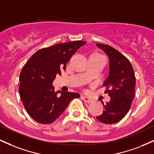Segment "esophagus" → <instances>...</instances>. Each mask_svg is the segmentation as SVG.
Returning a JSON list of instances; mask_svg holds the SVG:
<instances>
[{
	"mask_svg": "<svg viewBox=\"0 0 154 154\" xmlns=\"http://www.w3.org/2000/svg\"><path fill=\"white\" fill-rule=\"evenodd\" d=\"M81 98H82L85 102H86V103H90L93 102V99H92V98H91L88 96H85V95H82V96H81Z\"/></svg>",
	"mask_w": 154,
	"mask_h": 154,
	"instance_id": "obj_1",
	"label": "esophagus"
}]
</instances>
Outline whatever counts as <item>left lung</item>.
Listing matches in <instances>:
<instances>
[{"instance_id": "1", "label": "left lung", "mask_w": 154, "mask_h": 154, "mask_svg": "<svg viewBox=\"0 0 154 154\" xmlns=\"http://www.w3.org/2000/svg\"><path fill=\"white\" fill-rule=\"evenodd\" d=\"M96 46L109 59V75L103 86L111 97L109 102H102L103 114L96 118L104 124L116 123L128 114L135 97V72L130 61L114 48L103 44H96Z\"/></svg>"}]
</instances>
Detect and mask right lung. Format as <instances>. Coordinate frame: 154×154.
Returning <instances> with one entry per match:
<instances>
[{"label":"right lung","instance_id":"add662e5","mask_svg":"<svg viewBox=\"0 0 154 154\" xmlns=\"http://www.w3.org/2000/svg\"><path fill=\"white\" fill-rule=\"evenodd\" d=\"M86 42H68L40 49L23 67L19 76V95L26 112L41 124L52 123L66 109L77 93L61 92L58 95L53 82L66 69V63Z\"/></svg>","mask_w":154,"mask_h":154}]
</instances>
